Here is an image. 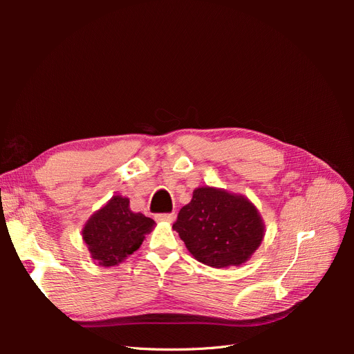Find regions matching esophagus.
Here are the masks:
<instances>
[{
  "label": "esophagus",
  "mask_w": 354,
  "mask_h": 354,
  "mask_svg": "<svg viewBox=\"0 0 354 354\" xmlns=\"http://www.w3.org/2000/svg\"><path fill=\"white\" fill-rule=\"evenodd\" d=\"M158 221H167V223H173L176 220V212H168V214H158L156 216Z\"/></svg>",
  "instance_id": "obj_1"
}]
</instances>
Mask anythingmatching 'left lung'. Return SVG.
I'll list each match as a JSON object with an SVG mask.
<instances>
[{"label":"left lung","mask_w":354,"mask_h":354,"mask_svg":"<svg viewBox=\"0 0 354 354\" xmlns=\"http://www.w3.org/2000/svg\"><path fill=\"white\" fill-rule=\"evenodd\" d=\"M173 229L198 261L223 269L248 261L261 245L266 227L246 196L202 186L180 209Z\"/></svg>","instance_id":"obj_1"}]
</instances>
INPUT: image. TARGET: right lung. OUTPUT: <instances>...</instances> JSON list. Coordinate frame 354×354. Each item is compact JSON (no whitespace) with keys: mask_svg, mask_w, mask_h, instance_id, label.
I'll return each mask as SVG.
<instances>
[{"mask_svg":"<svg viewBox=\"0 0 354 354\" xmlns=\"http://www.w3.org/2000/svg\"><path fill=\"white\" fill-rule=\"evenodd\" d=\"M153 227L152 218L131 211L130 199L115 195L84 224L82 241L99 266L112 267L140 248Z\"/></svg>","mask_w":354,"mask_h":354,"instance_id":"add662e5","label":"right lung"}]
</instances>
